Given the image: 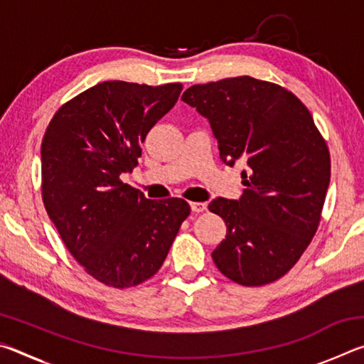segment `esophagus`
I'll use <instances>...</instances> for the list:
<instances>
[{"label": "esophagus", "mask_w": 364, "mask_h": 364, "mask_svg": "<svg viewBox=\"0 0 364 364\" xmlns=\"http://www.w3.org/2000/svg\"><path fill=\"white\" fill-rule=\"evenodd\" d=\"M189 207H191V210H193L194 213H200V212L205 210L207 204H205V202H191Z\"/></svg>", "instance_id": "1"}]
</instances>
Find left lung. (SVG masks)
Here are the masks:
<instances>
[{"label":"left lung","instance_id":"left-lung-1","mask_svg":"<svg viewBox=\"0 0 364 364\" xmlns=\"http://www.w3.org/2000/svg\"><path fill=\"white\" fill-rule=\"evenodd\" d=\"M181 100L210 123L220 159L245 164L242 196L208 204L226 223L215 264L242 286L279 279L315 236L329 188V151L311 114L291 91L252 77L194 85Z\"/></svg>","mask_w":364,"mask_h":364}]
</instances>
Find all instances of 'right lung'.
I'll return each mask as SVG.
<instances>
[{"instance_id":"add662e5","label":"right lung","mask_w":364,"mask_h":364,"mask_svg":"<svg viewBox=\"0 0 364 364\" xmlns=\"http://www.w3.org/2000/svg\"><path fill=\"white\" fill-rule=\"evenodd\" d=\"M183 86L110 80L64 104L41 143V191L65 247L95 279L132 287L162 267L191 212L186 200L146 199L120 181Z\"/></svg>"}]
</instances>
